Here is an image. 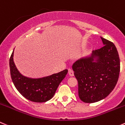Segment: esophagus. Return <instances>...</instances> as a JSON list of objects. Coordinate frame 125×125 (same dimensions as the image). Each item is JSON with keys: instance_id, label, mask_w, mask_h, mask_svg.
Wrapping results in <instances>:
<instances>
[{"instance_id": "1", "label": "esophagus", "mask_w": 125, "mask_h": 125, "mask_svg": "<svg viewBox=\"0 0 125 125\" xmlns=\"http://www.w3.org/2000/svg\"><path fill=\"white\" fill-rule=\"evenodd\" d=\"M69 75L71 77H73V76L74 75V74H73V71H72L71 69H69Z\"/></svg>"}]
</instances>
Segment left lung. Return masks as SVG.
Listing matches in <instances>:
<instances>
[{"label": "left lung", "instance_id": "left-lung-1", "mask_svg": "<svg viewBox=\"0 0 125 125\" xmlns=\"http://www.w3.org/2000/svg\"><path fill=\"white\" fill-rule=\"evenodd\" d=\"M104 45L72 65L78 81V96L83 102L93 103L104 99L115 88L119 77L120 64L117 48L101 37Z\"/></svg>", "mask_w": 125, "mask_h": 125}]
</instances>
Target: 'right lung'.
I'll list each match as a JSON object with an SVG mask.
<instances>
[{"label": "right lung", "instance_id": "obj_1", "mask_svg": "<svg viewBox=\"0 0 125 125\" xmlns=\"http://www.w3.org/2000/svg\"><path fill=\"white\" fill-rule=\"evenodd\" d=\"M14 50L10 58V69L14 85L22 96L35 103H44L51 99L60 83L65 78L68 70L40 78L23 75L18 70L13 60Z\"/></svg>", "mask_w": 125, "mask_h": 125}]
</instances>
